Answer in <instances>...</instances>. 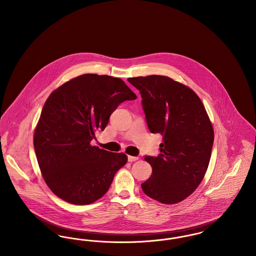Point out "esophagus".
I'll use <instances>...</instances> for the list:
<instances>
[{"label":"esophagus","instance_id":"obj_1","mask_svg":"<svg viewBox=\"0 0 256 256\" xmlns=\"http://www.w3.org/2000/svg\"><path fill=\"white\" fill-rule=\"evenodd\" d=\"M128 162H134V161L138 160V158H137V156H128Z\"/></svg>","mask_w":256,"mask_h":256}]
</instances>
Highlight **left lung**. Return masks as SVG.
<instances>
[{"label": "left lung", "mask_w": 256, "mask_h": 256, "mask_svg": "<svg viewBox=\"0 0 256 256\" xmlns=\"http://www.w3.org/2000/svg\"><path fill=\"white\" fill-rule=\"evenodd\" d=\"M128 80L140 91L150 132L163 140L158 156H145L152 174L142 190L161 204H178L195 191L206 172L214 142L206 110L192 89L168 76Z\"/></svg>", "instance_id": "8db88e82"}]
</instances>
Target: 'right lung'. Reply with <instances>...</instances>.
I'll use <instances>...</instances> for the list:
<instances>
[{"mask_svg":"<svg viewBox=\"0 0 256 256\" xmlns=\"http://www.w3.org/2000/svg\"><path fill=\"white\" fill-rule=\"evenodd\" d=\"M136 98L121 78L96 74L78 76L50 95L34 145L43 178L54 194L82 206L108 192L128 158L90 142L97 130L106 128L120 104Z\"/></svg>","mask_w":256,"mask_h":256,"instance_id":"obj_1","label":"right lung"}]
</instances>
